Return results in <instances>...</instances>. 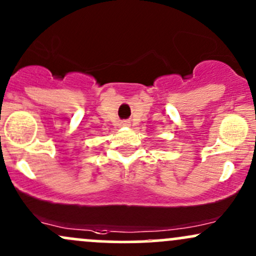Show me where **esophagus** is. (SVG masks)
Masks as SVG:
<instances>
[{"label":"esophagus","instance_id":"obj_1","mask_svg":"<svg viewBox=\"0 0 256 256\" xmlns=\"http://www.w3.org/2000/svg\"><path fill=\"white\" fill-rule=\"evenodd\" d=\"M120 126H123V127H127V126H129V122L128 120H123V122H120Z\"/></svg>","mask_w":256,"mask_h":256}]
</instances>
